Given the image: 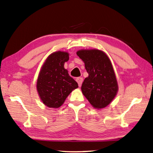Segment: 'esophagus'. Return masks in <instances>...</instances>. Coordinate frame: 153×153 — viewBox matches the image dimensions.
Returning <instances> with one entry per match:
<instances>
[{
	"mask_svg": "<svg viewBox=\"0 0 153 153\" xmlns=\"http://www.w3.org/2000/svg\"><path fill=\"white\" fill-rule=\"evenodd\" d=\"M76 82L78 83V86L80 87L82 84V82H83V78L82 77H78V78H76Z\"/></svg>",
	"mask_w": 153,
	"mask_h": 153,
	"instance_id": "34e87169",
	"label": "esophagus"
}]
</instances>
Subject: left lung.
I'll return each instance as SVG.
<instances>
[{
  "label": "left lung",
  "instance_id": "1",
  "mask_svg": "<svg viewBox=\"0 0 153 153\" xmlns=\"http://www.w3.org/2000/svg\"><path fill=\"white\" fill-rule=\"evenodd\" d=\"M76 54L85 64L89 74L82 85V92L94 108L108 106L117 95V81L112 64L103 51L80 50Z\"/></svg>",
  "mask_w": 153,
  "mask_h": 153
}]
</instances>
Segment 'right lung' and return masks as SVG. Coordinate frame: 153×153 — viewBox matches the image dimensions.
Wrapping results in <instances>:
<instances>
[{
    "mask_svg": "<svg viewBox=\"0 0 153 153\" xmlns=\"http://www.w3.org/2000/svg\"><path fill=\"white\" fill-rule=\"evenodd\" d=\"M68 60V52L58 51L50 54L41 68L37 91L41 100L49 108L60 107L72 91L78 87L64 67Z\"/></svg>",
    "mask_w": 153,
    "mask_h": 153,
    "instance_id": "right-lung-1",
    "label": "right lung"
}]
</instances>
